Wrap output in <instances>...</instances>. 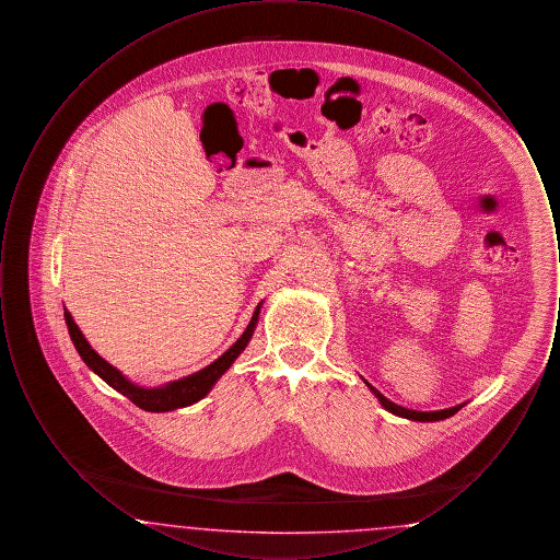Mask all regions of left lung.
I'll return each instance as SVG.
<instances>
[{"instance_id":"left-lung-1","label":"left lung","mask_w":560,"mask_h":560,"mask_svg":"<svg viewBox=\"0 0 560 560\" xmlns=\"http://www.w3.org/2000/svg\"><path fill=\"white\" fill-rule=\"evenodd\" d=\"M368 384V382H365ZM370 386V390H372L373 395L377 397V400L384 405V409H388L390 413H395V416H399V418H407V420H416V422H439V420H445V418H452L453 413H457L464 405H455V407H450V409H441V411H413V409H405V407H400V405H395L393 400L386 399L380 390H375L372 384H368Z\"/></svg>"}]
</instances>
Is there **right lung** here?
<instances>
[{"mask_svg":"<svg viewBox=\"0 0 560 560\" xmlns=\"http://www.w3.org/2000/svg\"><path fill=\"white\" fill-rule=\"evenodd\" d=\"M258 315H260V304L256 306L254 317L249 320V325L245 327V331L241 334L240 340L229 348L222 357H218L212 365H208L206 370L192 373L188 377H183V380L170 382L167 386H161V388H140V386H136L132 382H128L113 365H108L107 361L96 350H92V347L88 345V340L83 338L80 327L75 325V320L71 317V313L65 311V320H67V327H69V336H71L75 348H78L83 363L92 372L98 373L110 388H115L117 393L128 397L136 407L144 409V411L161 413V411H172V409H178V407L192 405V402L203 399L212 390L215 380L233 365V361L240 357L241 350L247 347V342H249V338L254 334V327L258 323Z\"/></svg>","mask_w":560,"mask_h":560,"instance_id":"1","label":"right lung"}]
</instances>
